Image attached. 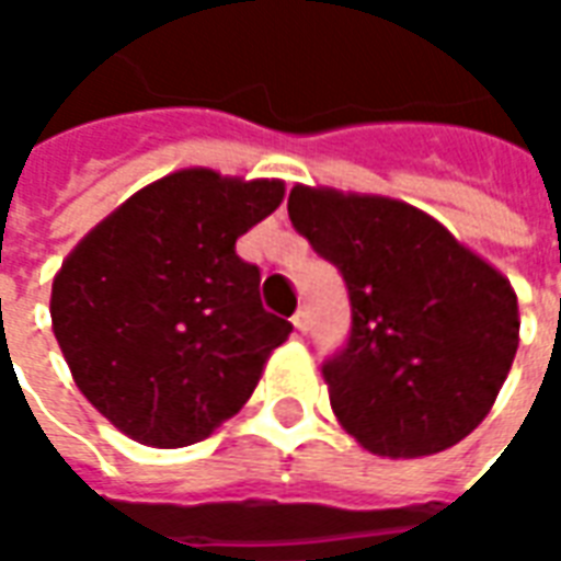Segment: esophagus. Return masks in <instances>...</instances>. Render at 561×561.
<instances>
[{
    "label": "esophagus",
    "mask_w": 561,
    "mask_h": 561,
    "mask_svg": "<svg viewBox=\"0 0 561 561\" xmlns=\"http://www.w3.org/2000/svg\"><path fill=\"white\" fill-rule=\"evenodd\" d=\"M291 324L300 330V333H304V330H309V312H306V309H297V312L291 316Z\"/></svg>",
    "instance_id": "34e87169"
}]
</instances>
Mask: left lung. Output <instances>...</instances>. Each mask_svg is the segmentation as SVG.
<instances>
[{"label":"left lung","mask_w":561,"mask_h":561,"mask_svg":"<svg viewBox=\"0 0 561 561\" xmlns=\"http://www.w3.org/2000/svg\"><path fill=\"white\" fill-rule=\"evenodd\" d=\"M294 231L342 273L352 330L330 405L378 457H430L493 409L519 342L511 282L421 209L294 185Z\"/></svg>","instance_id":"1"}]
</instances>
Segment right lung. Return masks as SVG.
Instances as JSON below:
<instances>
[{"mask_svg":"<svg viewBox=\"0 0 561 561\" xmlns=\"http://www.w3.org/2000/svg\"><path fill=\"white\" fill-rule=\"evenodd\" d=\"M279 180L180 171L83 237L50 318L80 393L140 445L185 447L243 409L291 321L261 306L237 237L282 204Z\"/></svg>","mask_w":561,"mask_h":561,"instance_id":"1","label":"right lung"}]
</instances>
